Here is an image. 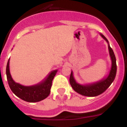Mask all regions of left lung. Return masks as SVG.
I'll list each match as a JSON object with an SVG mask.
<instances>
[{
  "label": "left lung",
  "mask_w": 127,
  "mask_h": 127,
  "mask_svg": "<svg viewBox=\"0 0 127 127\" xmlns=\"http://www.w3.org/2000/svg\"><path fill=\"white\" fill-rule=\"evenodd\" d=\"M101 36L108 42L107 39L103 35L101 34ZM108 48L110 57H111L112 60V66L109 74L107 76V78L102 79V80L100 81L99 82H97V83H95L92 84V85H81L76 83L73 77L72 72H71L69 81H70V84L72 88L76 91V92L82 95H84V96L95 97V96L99 95L104 93L109 87L110 85H111L113 81L115 79V77H116L117 67H116V57L114 55L113 50L110 47L109 44L108 45Z\"/></svg>",
  "instance_id": "1"
}]
</instances>
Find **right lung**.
I'll use <instances>...</instances> for the list:
<instances>
[{
    "label": "right lung",
    "instance_id": "1",
    "mask_svg": "<svg viewBox=\"0 0 127 127\" xmlns=\"http://www.w3.org/2000/svg\"><path fill=\"white\" fill-rule=\"evenodd\" d=\"M57 72V70L51 72L46 79L37 85L31 86H25L16 83L12 79L9 72V59L6 66L7 79L11 90L17 97L29 102L41 101L48 97L50 94L52 81Z\"/></svg>",
    "mask_w": 127,
    "mask_h": 127
}]
</instances>
